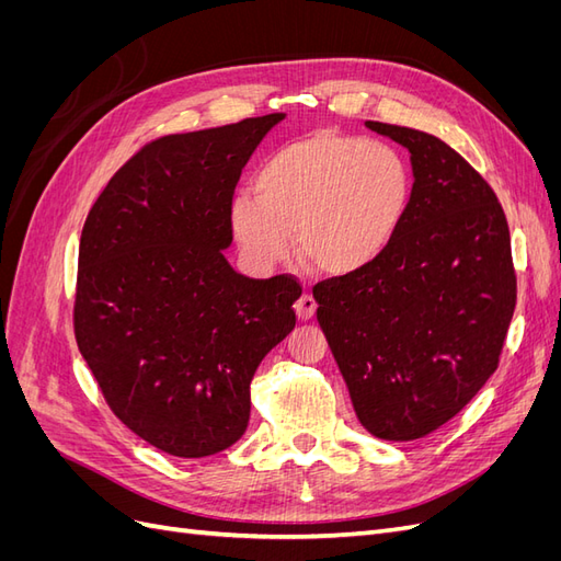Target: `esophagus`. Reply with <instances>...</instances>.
Wrapping results in <instances>:
<instances>
[{
    "mask_svg": "<svg viewBox=\"0 0 561 561\" xmlns=\"http://www.w3.org/2000/svg\"><path fill=\"white\" fill-rule=\"evenodd\" d=\"M316 309H318V304H316V299H313L311 293H304V295L295 301V311H297V316H299L301 320H311V318L316 316Z\"/></svg>",
    "mask_w": 561,
    "mask_h": 561,
    "instance_id": "obj_1",
    "label": "esophagus"
}]
</instances>
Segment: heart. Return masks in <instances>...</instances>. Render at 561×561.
Listing matches in <instances>:
<instances>
[{"instance_id": "b5f03b06", "label": "heart", "mask_w": 561, "mask_h": 561, "mask_svg": "<svg viewBox=\"0 0 561 561\" xmlns=\"http://www.w3.org/2000/svg\"><path fill=\"white\" fill-rule=\"evenodd\" d=\"M412 173L386 142L313 130L280 145L252 175V198L231 203V227L248 260L274 266L290 257L351 276L396 241L412 206Z\"/></svg>"}]
</instances>
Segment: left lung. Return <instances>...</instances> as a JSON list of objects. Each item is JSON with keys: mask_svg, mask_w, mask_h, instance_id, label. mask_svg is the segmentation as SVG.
<instances>
[{"mask_svg": "<svg viewBox=\"0 0 561 561\" xmlns=\"http://www.w3.org/2000/svg\"><path fill=\"white\" fill-rule=\"evenodd\" d=\"M412 154V206L381 257L313 287L363 426L410 443L445 426L499 367L517 304L511 229L489 182L431 133L365 122Z\"/></svg>", "mask_w": 561, "mask_h": 561, "instance_id": "left-lung-1", "label": "left lung"}]
</instances>
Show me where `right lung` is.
Segmentation results:
<instances>
[{
    "label": "right lung",
    "mask_w": 561,
    "mask_h": 561,
    "mask_svg": "<svg viewBox=\"0 0 561 561\" xmlns=\"http://www.w3.org/2000/svg\"><path fill=\"white\" fill-rule=\"evenodd\" d=\"M285 114L163 135L107 182L79 243L75 336L110 410L145 443L203 458L243 437L250 381L295 330V276L236 274L231 198Z\"/></svg>",
    "instance_id": "add662e5"
}]
</instances>
